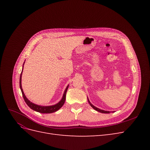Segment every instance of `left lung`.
Segmentation results:
<instances>
[{"mask_svg":"<svg viewBox=\"0 0 150 150\" xmlns=\"http://www.w3.org/2000/svg\"><path fill=\"white\" fill-rule=\"evenodd\" d=\"M88 102H89V104H90V106H91L94 110H95L96 111H98V112H102V113H110L111 112V111H104V110H100V109H99V108H96V107H95L94 106H93V104L90 103V101H89V99H88ZM114 111H112V112H113Z\"/></svg>","mask_w":150,"mask_h":150,"instance_id":"1","label":"left lung"}]
</instances>
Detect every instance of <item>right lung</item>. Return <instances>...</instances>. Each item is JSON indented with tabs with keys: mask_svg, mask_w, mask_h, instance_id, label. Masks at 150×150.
Wrapping results in <instances>:
<instances>
[{
	"mask_svg": "<svg viewBox=\"0 0 150 150\" xmlns=\"http://www.w3.org/2000/svg\"><path fill=\"white\" fill-rule=\"evenodd\" d=\"M25 62H24L23 64V66H22V70L21 72V74L20 76V79H19V85H20V88L21 90V92L22 94V96L24 98V99L25 102L26 103V104H28V106L31 108L32 110H33L35 111L40 112V113H52L54 112H56L57 110H59V109L63 106V104H64L65 103V100H66V92L67 91L68 87H69V85H68L65 91H64V94H63L62 98L61 99V100L57 103V104H54V105L52 106H40V105H38V104H35L33 103L30 102L29 99L26 98V96H25V94L24 93L23 91V89L22 88V84H21V79H22V71H23V67H24V64Z\"/></svg>",
	"mask_w": 150,
	"mask_h": 150,
	"instance_id": "1",
	"label": "right lung"
}]
</instances>
